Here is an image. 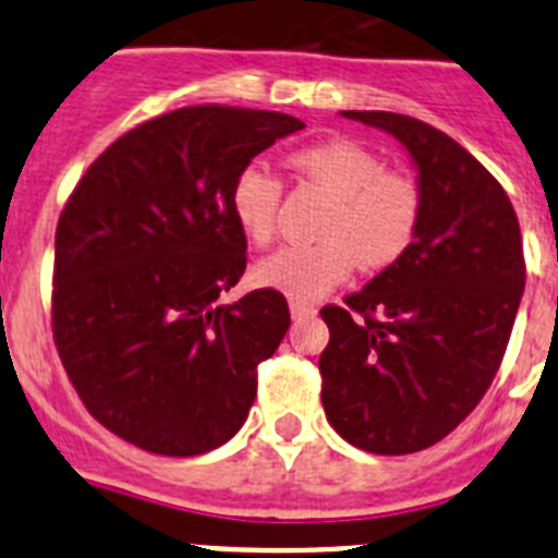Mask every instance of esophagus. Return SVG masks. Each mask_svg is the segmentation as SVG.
Instances as JSON below:
<instances>
[{"label": "esophagus", "mask_w": 558, "mask_h": 558, "mask_svg": "<svg viewBox=\"0 0 558 558\" xmlns=\"http://www.w3.org/2000/svg\"><path fill=\"white\" fill-rule=\"evenodd\" d=\"M290 315H293V318H307V315H315V304L302 302V299H290Z\"/></svg>", "instance_id": "34e87169"}]
</instances>
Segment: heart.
<instances>
[{
	"instance_id": "heart-1",
	"label": "heart",
	"mask_w": 558,
	"mask_h": 558,
	"mask_svg": "<svg viewBox=\"0 0 558 558\" xmlns=\"http://www.w3.org/2000/svg\"><path fill=\"white\" fill-rule=\"evenodd\" d=\"M299 179L332 195L318 223V243L284 245L254 268L263 288L290 299H318L357 263L383 270L411 248L422 220V190L405 172L386 170L372 147L329 140L290 156ZM231 211L254 245L274 243L282 209V181L259 165H248L231 181Z\"/></svg>"
}]
</instances>
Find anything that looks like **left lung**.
Instances as JSON below:
<instances>
[{
    "label": "left lung",
    "mask_w": 558,
    "mask_h": 558,
    "mask_svg": "<svg viewBox=\"0 0 558 558\" xmlns=\"http://www.w3.org/2000/svg\"><path fill=\"white\" fill-rule=\"evenodd\" d=\"M343 117L408 147L422 220L399 263L322 310V402L349 445L408 456L456 430L489 391L525 288L520 223L495 175L445 131L391 111Z\"/></svg>",
    "instance_id": "obj_1"
}]
</instances>
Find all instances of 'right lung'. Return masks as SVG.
<instances>
[{
    "mask_svg": "<svg viewBox=\"0 0 558 558\" xmlns=\"http://www.w3.org/2000/svg\"><path fill=\"white\" fill-rule=\"evenodd\" d=\"M302 128L279 111L179 108L106 147L69 195L52 338L81 402L113 436L190 458L243 427L290 310L274 288L218 304L248 259L231 181Z\"/></svg>",
    "mask_w": 558,
    "mask_h": 558,
    "instance_id": "1",
    "label": "right lung"
}]
</instances>
